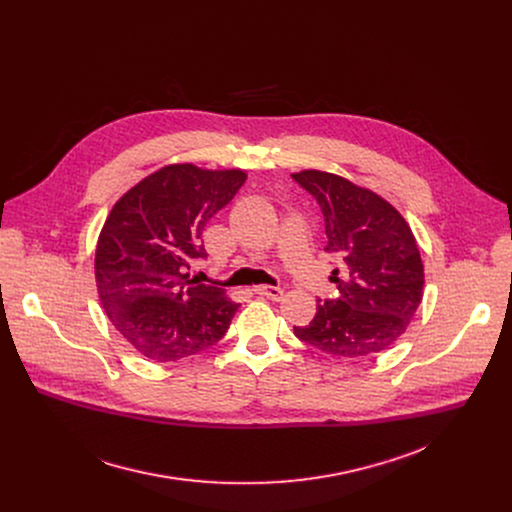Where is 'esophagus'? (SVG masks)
<instances>
[{
	"label": "esophagus",
	"instance_id": "esophagus-1",
	"mask_svg": "<svg viewBox=\"0 0 512 512\" xmlns=\"http://www.w3.org/2000/svg\"><path fill=\"white\" fill-rule=\"evenodd\" d=\"M253 291H255L257 296L269 298L273 302H279L283 298V289L281 287H273V285H257V287H253Z\"/></svg>",
	"mask_w": 512,
	"mask_h": 512
}]
</instances>
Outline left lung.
Masks as SVG:
<instances>
[{"mask_svg": "<svg viewBox=\"0 0 512 512\" xmlns=\"http://www.w3.org/2000/svg\"><path fill=\"white\" fill-rule=\"evenodd\" d=\"M320 204L338 300L316 304L300 340L342 358L373 356L399 340L423 298V263L403 214L377 192L320 170L291 174Z\"/></svg>", "mask_w": 512, "mask_h": 512, "instance_id": "obj_1", "label": "left lung"}]
</instances>
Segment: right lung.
<instances>
[{"label":"right lung","instance_id":"obj_1","mask_svg":"<svg viewBox=\"0 0 512 512\" xmlns=\"http://www.w3.org/2000/svg\"><path fill=\"white\" fill-rule=\"evenodd\" d=\"M245 180L239 168L170 164L113 204L95 249V281L107 318L141 356L174 362L225 336L239 304L188 269L206 257V223Z\"/></svg>","mask_w":512,"mask_h":512}]
</instances>
